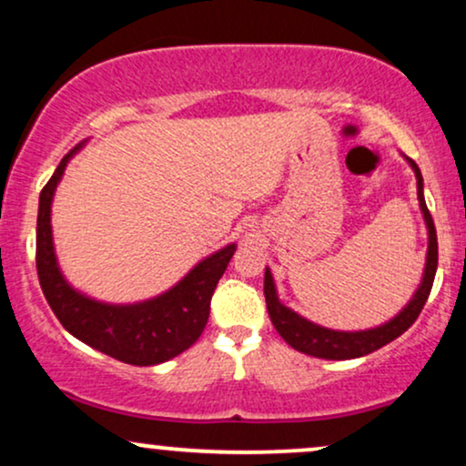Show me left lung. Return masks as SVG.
<instances>
[{
	"label": "left lung",
	"mask_w": 466,
	"mask_h": 466,
	"mask_svg": "<svg viewBox=\"0 0 466 466\" xmlns=\"http://www.w3.org/2000/svg\"><path fill=\"white\" fill-rule=\"evenodd\" d=\"M411 168L416 173V184H419V201L420 210L425 215L427 229H430V249H427V267L422 282L416 291V296L411 298L408 307L400 311L397 318L390 319L388 324L379 326V329L370 330H357V333H341V330H330L322 329V326L309 322V319L300 318L298 313H293L291 309H287L285 304L278 302L274 278H271L269 269L265 271V300H267V311H269L271 322H274L276 330L282 335V339L287 341L291 349L304 352V355L319 357V360H355V357H363L368 352L379 350L381 346L390 344L392 339H397L399 335H403L411 324L416 322L422 307H425L427 298H430L431 285H434L436 267H438V238H436V228L434 218H431L430 210H427L425 197H422V177L416 162H411Z\"/></svg>",
	"instance_id": "1"
}]
</instances>
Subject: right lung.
Here are the masks:
<instances>
[{"instance_id":"1","label":"right lung","mask_w":466,"mask_h":466,"mask_svg":"<svg viewBox=\"0 0 466 466\" xmlns=\"http://www.w3.org/2000/svg\"><path fill=\"white\" fill-rule=\"evenodd\" d=\"M76 148L61 159L39 197L36 274L41 291L63 329L92 349L131 366H155L173 360L190 349L206 329L212 293L237 248L228 245L210 258L201 260L177 287L155 300L114 307L80 296L58 271L50 228L52 195Z\"/></svg>"}]
</instances>
